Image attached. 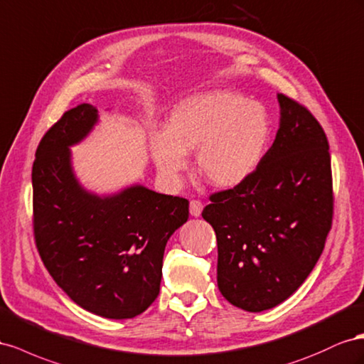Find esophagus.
Masks as SVG:
<instances>
[{"label":"esophagus","instance_id":"1","mask_svg":"<svg viewBox=\"0 0 364 364\" xmlns=\"http://www.w3.org/2000/svg\"><path fill=\"white\" fill-rule=\"evenodd\" d=\"M201 212H203V203L196 201V200L191 201V215L198 218V216H201Z\"/></svg>","mask_w":364,"mask_h":364}]
</instances>
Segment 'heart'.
I'll use <instances>...</instances> for the list:
<instances>
[{
    "label": "heart",
    "mask_w": 364,
    "mask_h": 364,
    "mask_svg": "<svg viewBox=\"0 0 364 364\" xmlns=\"http://www.w3.org/2000/svg\"><path fill=\"white\" fill-rule=\"evenodd\" d=\"M272 123L262 103L230 90H210L186 97L169 114L168 129L149 134L159 172L178 183L189 168V152L204 178L220 189L244 184L261 164Z\"/></svg>",
    "instance_id": "b5f03b06"
}]
</instances>
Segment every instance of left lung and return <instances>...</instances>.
<instances>
[{"label": "left lung", "instance_id": "1", "mask_svg": "<svg viewBox=\"0 0 364 364\" xmlns=\"http://www.w3.org/2000/svg\"><path fill=\"white\" fill-rule=\"evenodd\" d=\"M279 129L256 172L218 192L203 218L216 233V279L232 305L274 308L297 291L323 252L332 223L329 144L306 108L277 95Z\"/></svg>", "mask_w": 364, "mask_h": 364}]
</instances>
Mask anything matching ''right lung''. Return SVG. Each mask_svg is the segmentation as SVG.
<instances>
[{
    "label": "right lung",
    "instance_id": "add662e5",
    "mask_svg": "<svg viewBox=\"0 0 364 364\" xmlns=\"http://www.w3.org/2000/svg\"><path fill=\"white\" fill-rule=\"evenodd\" d=\"M99 123L82 103L51 127L32 169L41 259L73 302L105 318H132L160 293L164 247L189 218V201L134 183L114 193L85 189L71 146Z\"/></svg>",
    "mask_w": 364,
    "mask_h": 364
}]
</instances>
